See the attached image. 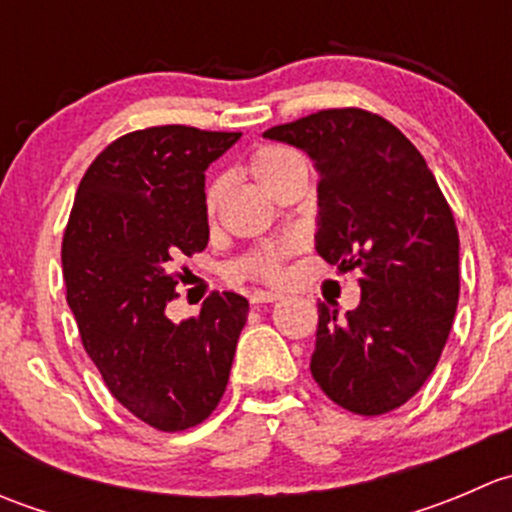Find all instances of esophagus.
<instances>
[{
	"label": "esophagus",
	"mask_w": 512,
	"mask_h": 512,
	"mask_svg": "<svg viewBox=\"0 0 512 512\" xmlns=\"http://www.w3.org/2000/svg\"><path fill=\"white\" fill-rule=\"evenodd\" d=\"M277 299H280V294L267 292V289H255V292L250 294L252 304H267V302H277Z\"/></svg>",
	"instance_id": "esophagus-1"
}]
</instances>
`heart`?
I'll use <instances>...</instances> for the list:
<instances>
[{
  "instance_id": "heart-1",
  "label": "heart",
  "mask_w": 512,
  "mask_h": 512,
  "mask_svg": "<svg viewBox=\"0 0 512 512\" xmlns=\"http://www.w3.org/2000/svg\"><path fill=\"white\" fill-rule=\"evenodd\" d=\"M247 170L252 178L267 190V193L277 195L287 183H292L297 175L307 173L304 158L299 156L294 148L280 146V143H270V146H260L247 160ZM220 198H223V180L215 178L205 190V210L210 215L218 210ZM297 247V240H280L272 245L260 247V250L250 252L247 257L232 265V275L235 277H262V280H277L282 272V260L289 252Z\"/></svg>"
}]
</instances>
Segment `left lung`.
Masks as SVG:
<instances>
[{"mask_svg": "<svg viewBox=\"0 0 512 512\" xmlns=\"http://www.w3.org/2000/svg\"><path fill=\"white\" fill-rule=\"evenodd\" d=\"M319 173L317 252L359 272V307L319 304L314 381L342 409L381 416L436 369L458 307V230L414 143L364 108H327L265 131Z\"/></svg>", "mask_w": 512, "mask_h": 512, "instance_id": "left-lung-1", "label": "left lung"}]
</instances>
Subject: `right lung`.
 <instances>
[{
  "label": "right lung",
  "mask_w": 512,
  "mask_h": 512,
  "mask_svg": "<svg viewBox=\"0 0 512 512\" xmlns=\"http://www.w3.org/2000/svg\"><path fill=\"white\" fill-rule=\"evenodd\" d=\"M240 133L153 126L98 153L76 190L61 245L66 302L108 391L158 431H185L215 411L230 379L247 299L213 292L198 317H165L183 255L210 227L205 170Z\"/></svg>",
  "instance_id": "right-lung-1"
}]
</instances>
